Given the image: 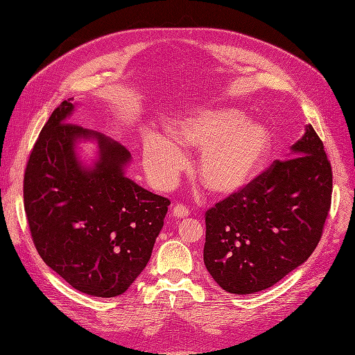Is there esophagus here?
Masks as SVG:
<instances>
[{"label": "esophagus", "mask_w": 355, "mask_h": 355, "mask_svg": "<svg viewBox=\"0 0 355 355\" xmlns=\"http://www.w3.org/2000/svg\"><path fill=\"white\" fill-rule=\"evenodd\" d=\"M171 213H173V216L177 217V218H184V217L189 216V209L181 206V204H177V206L173 209Z\"/></svg>", "instance_id": "esophagus-1"}]
</instances>
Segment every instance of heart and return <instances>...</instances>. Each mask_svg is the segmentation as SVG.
I'll use <instances>...</instances> for the list:
<instances>
[{"label": "heart", "instance_id": "1", "mask_svg": "<svg viewBox=\"0 0 355 355\" xmlns=\"http://www.w3.org/2000/svg\"><path fill=\"white\" fill-rule=\"evenodd\" d=\"M201 149L196 173L204 189L227 197L243 191L262 171L272 149L266 125L246 119L229 106H197L168 125V137L151 134L142 146L145 173L158 190L177 182L187 157L182 151Z\"/></svg>", "mask_w": 355, "mask_h": 355}]
</instances>
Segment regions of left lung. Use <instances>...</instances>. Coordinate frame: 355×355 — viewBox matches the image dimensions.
Wrapping results in <instances>:
<instances>
[{"mask_svg": "<svg viewBox=\"0 0 355 355\" xmlns=\"http://www.w3.org/2000/svg\"><path fill=\"white\" fill-rule=\"evenodd\" d=\"M332 173L311 125L243 191L206 213L204 265L236 295L265 291L301 266L321 239L331 207Z\"/></svg>", "mask_w": 355, "mask_h": 355, "instance_id": "obj_1", "label": "left lung"}]
</instances>
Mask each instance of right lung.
Here are the masks:
<instances>
[{
	"mask_svg": "<svg viewBox=\"0 0 355 355\" xmlns=\"http://www.w3.org/2000/svg\"><path fill=\"white\" fill-rule=\"evenodd\" d=\"M63 101L37 139L24 175V209L44 263L83 293L122 295L145 269L170 200L126 177L130 153L95 130L69 123ZM96 157L81 158V144Z\"/></svg>",
	"mask_w": 355,
	"mask_h": 355,
	"instance_id": "1",
	"label": "right lung"
}]
</instances>
